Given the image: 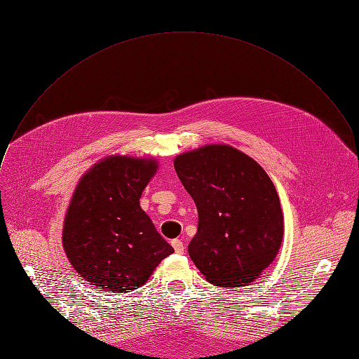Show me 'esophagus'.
<instances>
[{"label": "esophagus", "instance_id": "34e87169", "mask_svg": "<svg viewBox=\"0 0 359 359\" xmlns=\"http://www.w3.org/2000/svg\"><path fill=\"white\" fill-rule=\"evenodd\" d=\"M172 245H173V248H175V251L177 254H183L184 252V244H183L182 240H173Z\"/></svg>", "mask_w": 359, "mask_h": 359}]
</instances>
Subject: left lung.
Instances as JSON below:
<instances>
[{
	"label": "left lung",
	"instance_id": "1",
	"mask_svg": "<svg viewBox=\"0 0 359 359\" xmlns=\"http://www.w3.org/2000/svg\"><path fill=\"white\" fill-rule=\"evenodd\" d=\"M175 169L198 209V232L189 244L195 266L222 287L255 281L283 240L280 199L264 169L219 144L180 154Z\"/></svg>",
	"mask_w": 359,
	"mask_h": 359
}]
</instances>
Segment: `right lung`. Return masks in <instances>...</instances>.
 I'll list each match as a JSON object with an SVG mask.
<instances>
[{
    "label": "right lung",
    "mask_w": 359,
    "mask_h": 359,
    "mask_svg": "<svg viewBox=\"0 0 359 359\" xmlns=\"http://www.w3.org/2000/svg\"><path fill=\"white\" fill-rule=\"evenodd\" d=\"M156 170L154 160L115 156L79 182L65 218L63 247L86 284L127 293L175 251L140 208Z\"/></svg>",
    "instance_id": "right-lung-1"
}]
</instances>
